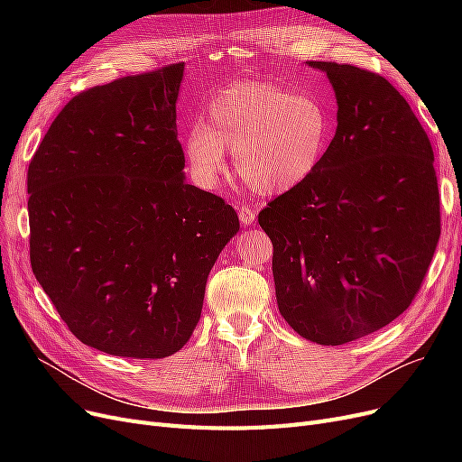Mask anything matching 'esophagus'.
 Wrapping results in <instances>:
<instances>
[{"label": "esophagus", "instance_id": "1", "mask_svg": "<svg viewBox=\"0 0 462 462\" xmlns=\"http://www.w3.org/2000/svg\"><path fill=\"white\" fill-rule=\"evenodd\" d=\"M237 215H239L241 225H245V226L253 225L254 218H256V211H254L251 206H241L239 211H237Z\"/></svg>", "mask_w": 462, "mask_h": 462}]
</instances>
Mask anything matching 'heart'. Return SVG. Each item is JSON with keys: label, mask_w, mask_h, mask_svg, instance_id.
<instances>
[{"label": "heart", "mask_w": 462, "mask_h": 462, "mask_svg": "<svg viewBox=\"0 0 462 462\" xmlns=\"http://www.w3.org/2000/svg\"><path fill=\"white\" fill-rule=\"evenodd\" d=\"M333 117L312 93L279 84H237L213 97L206 124L197 121L185 138L192 178L215 189L234 150L237 176L256 192H284L307 181L326 155Z\"/></svg>", "instance_id": "obj_1"}]
</instances>
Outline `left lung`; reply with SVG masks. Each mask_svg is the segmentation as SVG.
<instances>
[{
  "instance_id": "obj_1",
  "label": "left lung",
  "mask_w": 462,
  "mask_h": 462,
  "mask_svg": "<svg viewBox=\"0 0 462 462\" xmlns=\"http://www.w3.org/2000/svg\"><path fill=\"white\" fill-rule=\"evenodd\" d=\"M337 131L307 181L268 202L258 223L273 244L282 319L309 341L346 345L402 314L440 239L429 136L383 77L335 61Z\"/></svg>"
}]
</instances>
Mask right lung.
<instances>
[{
	"mask_svg": "<svg viewBox=\"0 0 462 462\" xmlns=\"http://www.w3.org/2000/svg\"><path fill=\"white\" fill-rule=\"evenodd\" d=\"M183 67L72 97L28 168L35 279L70 333L112 356L183 348L213 263L239 230L232 206L185 181Z\"/></svg>",
	"mask_w": 462,
	"mask_h": 462,
	"instance_id": "right-lung-1",
	"label": "right lung"
}]
</instances>
